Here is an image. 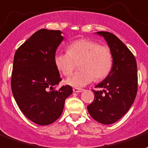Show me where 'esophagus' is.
Here are the masks:
<instances>
[{
	"label": "esophagus",
	"mask_w": 148,
	"mask_h": 148,
	"mask_svg": "<svg viewBox=\"0 0 148 148\" xmlns=\"http://www.w3.org/2000/svg\"><path fill=\"white\" fill-rule=\"evenodd\" d=\"M83 89L81 88H76V87H74L73 88V92H75V93H80V92H83Z\"/></svg>",
	"instance_id": "34e87169"
}]
</instances>
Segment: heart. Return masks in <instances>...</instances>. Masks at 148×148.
I'll return each mask as SVG.
<instances>
[{"label": "heart", "mask_w": 148, "mask_h": 148, "mask_svg": "<svg viewBox=\"0 0 148 148\" xmlns=\"http://www.w3.org/2000/svg\"><path fill=\"white\" fill-rule=\"evenodd\" d=\"M79 63L81 69L65 80L68 85L82 87L94 80L100 81L109 75L113 65L110 49L95 41L81 39L68 47V51L58 53L54 64L64 75H69Z\"/></svg>", "instance_id": "heart-1"}]
</instances>
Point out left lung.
<instances>
[{
    "instance_id": "obj_1",
    "label": "left lung",
    "mask_w": 148,
    "mask_h": 148,
    "mask_svg": "<svg viewBox=\"0 0 148 148\" xmlns=\"http://www.w3.org/2000/svg\"><path fill=\"white\" fill-rule=\"evenodd\" d=\"M103 36L113 57L109 75L97 84L94 100L87 106L94 120L109 125L119 120L130 108L137 92V66L134 55L123 42L108 32H97Z\"/></svg>"
}]
</instances>
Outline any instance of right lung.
<instances>
[{
  "mask_svg": "<svg viewBox=\"0 0 148 148\" xmlns=\"http://www.w3.org/2000/svg\"><path fill=\"white\" fill-rule=\"evenodd\" d=\"M62 32L41 29L18 48L14 56L12 90L20 110L36 124H51L61 116L73 94L69 85L54 90L62 80L54 64Z\"/></svg>",
  "mask_w": 148,
  "mask_h": 148,
  "instance_id": "1",
  "label": "right lung"
}]
</instances>
